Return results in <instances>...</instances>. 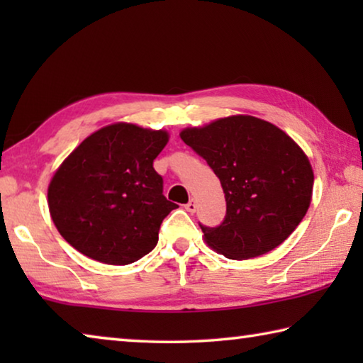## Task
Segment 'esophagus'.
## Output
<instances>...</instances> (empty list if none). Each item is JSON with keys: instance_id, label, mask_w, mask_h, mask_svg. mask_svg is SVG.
Wrapping results in <instances>:
<instances>
[{"instance_id": "1", "label": "esophagus", "mask_w": 363, "mask_h": 363, "mask_svg": "<svg viewBox=\"0 0 363 363\" xmlns=\"http://www.w3.org/2000/svg\"><path fill=\"white\" fill-rule=\"evenodd\" d=\"M186 210L189 211V213H195L196 211V203H195V200H190L189 203L186 205Z\"/></svg>"}]
</instances>
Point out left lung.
<instances>
[{"label":"left lung","instance_id":"8db88e82","mask_svg":"<svg viewBox=\"0 0 363 363\" xmlns=\"http://www.w3.org/2000/svg\"><path fill=\"white\" fill-rule=\"evenodd\" d=\"M181 139L205 160L224 190L223 223L200 224L213 250L250 259L291 235L311 205L314 173L290 136L269 121L235 115L187 128Z\"/></svg>","mask_w":363,"mask_h":363}]
</instances>
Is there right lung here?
Listing matches in <instances>:
<instances>
[{
    "label": "right lung",
    "instance_id": "right-lung-1",
    "mask_svg": "<svg viewBox=\"0 0 363 363\" xmlns=\"http://www.w3.org/2000/svg\"><path fill=\"white\" fill-rule=\"evenodd\" d=\"M164 131L116 123L91 134L60 164L48 189L51 218L67 242L99 262L125 266L155 248L177 205L163 195L153 160Z\"/></svg>",
    "mask_w": 363,
    "mask_h": 363
}]
</instances>
